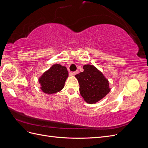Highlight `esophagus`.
<instances>
[{
    "mask_svg": "<svg viewBox=\"0 0 148 148\" xmlns=\"http://www.w3.org/2000/svg\"><path fill=\"white\" fill-rule=\"evenodd\" d=\"M78 73V71L77 70V71H73V72L71 73V75H77Z\"/></svg>",
    "mask_w": 148,
    "mask_h": 148,
    "instance_id": "obj_1",
    "label": "esophagus"
}]
</instances>
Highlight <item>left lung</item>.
Returning <instances> with one entry per match:
<instances>
[{"label":"left lung","instance_id":"1","mask_svg":"<svg viewBox=\"0 0 148 148\" xmlns=\"http://www.w3.org/2000/svg\"><path fill=\"white\" fill-rule=\"evenodd\" d=\"M84 71L75 75L79 85V92L89 104H95L110 91L109 82L100 71L91 65H85Z\"/></svg>","mask_w":148,"mask_h":148}]
</instances>
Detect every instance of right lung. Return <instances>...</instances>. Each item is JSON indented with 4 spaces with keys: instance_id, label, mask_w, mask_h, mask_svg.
I'll use <instances>...</instances> for the list:
<instances>
[{
    "instance_id": "right-lung-1",
    "label": "right lung",
    "mask_w": 148,
    "mask_h": 148,
    "mask_svg": "<svg viewBox=\"0 0 148 148\" xmlns=\"http://www.w3.org/2000/svg\"><path fill=\"white\" fill-rule=\"evenodd\" d=\"M69 73L65 66L55 64L39 79L41 89L46 94H53L63 89Z\"/></svg>"
}]
</instances>
